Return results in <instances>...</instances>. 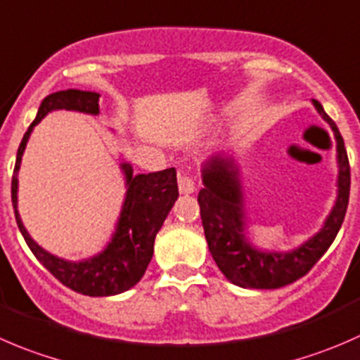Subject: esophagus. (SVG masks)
I'll return each instance as SVG.
<instances>
[{"mask_svg":"<svg viewBox=\"0 0 360 360\" xmlns=\"http://www.w3.org/2000/svg\"><path fill=\"white\" fill-rule=\"evenodd\" d=\"M179 191H180V194H185V195L192 194V192L195 191L194 180H192L188 175H180L179 176Z\"/></svg>","mask_w":360,"mask_h":360,"instance_id":"1","label":"esophagus"}]
</instances>
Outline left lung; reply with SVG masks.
Segmentation results:
<instances>
[{"instance_id":"8db88e82","label":"left lung","mask_w":360,"mask_h":360,"mask_svg":"<svg viewBox=\"0 0 360 360\" xmlns=\"http://www.w3.org/2000/svg\"><path fill=\"white\" fill-rule=\"evenodd\" d=\"M313 106L326 120L336 140L338 194L329 215L319 233L290 250H266L252 245L248 238V217L245 210L241 166L234 155L213 154L202 162L201 176L205 187L199 191L202 229L206 243L231 283L243 289H280L304 276L327 252L336 238L348 206L350 194V165L343 138L336 124L313 99Z\"/></svg>"}]
</instances>
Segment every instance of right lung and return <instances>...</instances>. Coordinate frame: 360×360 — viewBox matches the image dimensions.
Returning a JSON list of instances; mask_svg holds the SVG:
<instances>
[{
  "instance_id": "add662e5",
  "label": "right lung",
  "mask_w": 360,
  "mask_h": 360,
  "mask_svg": "<svg viewBox=\"0 0 360 360\" xmlns=\"http://www.w3.org/2000/svg\"><path fill=\"white\" fill-rule=\"evenodd\" d=\"M56 110H73V112L99 115V94L91 91H68L52 92L41 101L37 119L33 120L19 145L15 159V169L12 176V202L15 212L17 226L26 240L27 247L34 257L59 280L63 285L84 296L103 297L126 292L136 285L147 271V266L154 255L155 234L162 227L168 213L179 199L175 168L162 169L155 173L133 175V166L129 162H120V169L126 180V195L115 231L106 243V247L96 255L82 261H66L41 248L24 227L22 219L17 210V192H19V169L22 154L26 150L27 140L34 126L41 122L45 115Z\"/></svg>"
}]
</instances>
